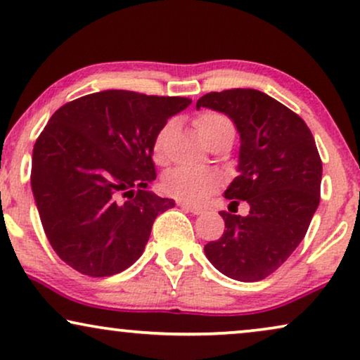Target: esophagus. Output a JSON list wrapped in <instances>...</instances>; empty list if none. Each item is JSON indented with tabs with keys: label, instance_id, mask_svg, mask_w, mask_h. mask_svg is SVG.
I'll return each instance as SVG.
<instances>
[{
	"label": "esophagus",
	"instance_id": "1",
	"mask_svg": "<svg viewBox=\"0 0 360 360\" xmlns=\"http://www.w3.org/2000/svg\"><path fill=\"white\" fill-rule=\"evenodd\" d=\"M180 207L184 208V210H186V212L193 213V214H202L205 212L202 207H198V205H193V203H188V202H181Z\"/></svg>",
	"mask_w": 360,
	"mask_h": 360
}]
</instances>
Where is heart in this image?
I'll list each match as a JSON object with an SVG mask.
<instances>
[{
    "instance_id": "b5f03b06",
    "label": "heart",
    "mask_w": 360,
    "mask_h": 360,
    "mask_svg": "<svg viewBox=\"0 0 360 360\" xmlns=\"http://www.w3.org/2000/svg\"><path fill=\"white\" fill-rule=\"evenodd\" d=\"M195 127L198 134L207 142L213 135L223 132V130H233L231 120L220 112H203L195 120ZM174 130V120H169L163 127L158 130L155 139H153L152 153L157 163L165 162V142L169 135ZM163 190L169 193L170 197L176 200H184V202H202L207 198L212 191H214L221 185V175L214 170L208 169H186L180 167L169 172L163 179Z\"/></svg>"
}]
</instances>
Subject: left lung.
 <instances>
[{
  "label": "left lung",
  "instance_id": "left-lung-1",
  "mask_svg": "<svg viewBox=\"0 0 360 360\" xmlns=\"http://www.w3.org/2000/svg\"><path fill=\"white\" fill-rule=\"evenodd\" d=\"M200 107L235 122L240 175L225 197L235 207L241 200L250 205L246 217L220 213L226 230L205 245V255L228 278L261 281L297 248L319 205L323 162L314 137L300 115L256 89L210 92Z\"/></svg>",
  "mask_w": 360,
  "mask_h": 360
}]
</instances>
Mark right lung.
I'll return each mask as SVG.
<instances>
[{"instance_id": "add662e5", "label": "right lung", "mask_w": 360, "mask_h": 360, "mask_svg": "<svg viewBox=\"0 0 360 360\" xmlns=\"http://www.w3.org/2000/svg\"><path fill=\"white\" fill-rule=\"evenodd\" d=\"M186 97L102 91L54 112L32 148L31 188L48 240L64 263L91 278L117 274L143 253L172 198L155 180L153 139Z\"/></svg>"}]
</instances>
